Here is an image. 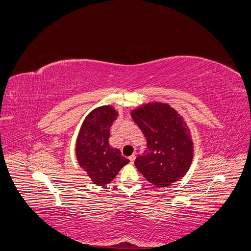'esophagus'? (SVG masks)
Instances as JSON below:
<instances>
[{"mask_svg": "<svg viewBox=\"0 0 251 251\" xmlns=\"http://www.w3.org/2000/svg\"><path fill=\"white\" fill-rule=\"evenodd\" d=\"M135 158H136V156L133 154V155H131L130 157H128V159H130V161H131V163H133L134 161H135Z\"/></svg>", "mask_w": 251, "mask_h": 251, "instance_id": "34e87169", "label": "esophagus"}]
</instances>
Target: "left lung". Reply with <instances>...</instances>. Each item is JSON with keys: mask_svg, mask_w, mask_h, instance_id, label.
Segmentation results:
<instances>
[{"mask_svg": "<svg viewBox=\"0 0 251 251\" xmlns=\"http://www.w3.org/2000/svg\"><path fill=\"white\" fill-rule=\"evenodd\" d=\"M131 115L147 138L148 148L135 160L137 170L150 183L166 187L189 170L194 142L184 118L166 102H148Z\"/></svg>", "mask_w": 251, "mask_h": 251, "instance_id": "left-lung-1", "label": "left lung"}]
</instances>
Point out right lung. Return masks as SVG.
Wrapping results in <instances>:
<instances>
[{
	"label": "right lung",
	"mask_w": 251,
	"mask_h": 251,
	"mask_svg": "<svg viewBox=\"0 0 251 251\" xmlns=\"http://www.w3.org/2000/svg\"><path fill=\"white\" fill-rule=\"evenodd\" d=\"M118 111L110 104L91 111L83 119L75 143L78 165L97 186L109 184L130 162L109 143L110 128Z\"/></svg>",
	"instance_id": "1"
}]
</instances>
